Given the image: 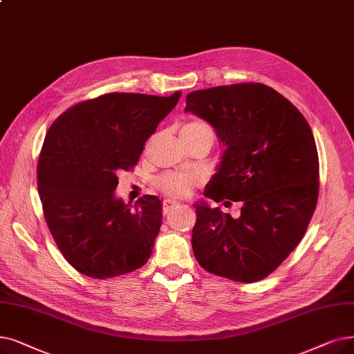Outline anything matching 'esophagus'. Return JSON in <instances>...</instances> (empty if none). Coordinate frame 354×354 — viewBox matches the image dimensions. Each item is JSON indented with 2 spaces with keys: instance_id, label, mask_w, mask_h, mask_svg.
Wrapping results in <instances>:
<instances>
[{
  "instance_id": "esophagus-1",
  "label": "esophagus",
  "mask_w": 354,
  "mask_h": 354,
  "mask_svg": "<svg viewBox=\"0 0 354 354\" xmlns=\"http://www.w3.org/2000/svg\"><path fill=\"white\" fill-rule=\"evenodd\" d=\"M178 207H182V204L179 201H176V199H165L163 201V214H167L171 212L174 208H178Z\"/></svg>"
}]
</instances>
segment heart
Listing matches in <instances>:
<instances>
[{
	"mask_svg": "<svg viewBox=\"0 0 354 354\" xmlns=\"http://www.w3.org/2000/svg\"><path fill=\"white\" fill-rule=\"evenodd\" d=\"M183 133H196V131H211V129L208 127V124L205 122L199 121V120H194L187 122L185 126L182 127ZM195 183V178L192 175L188 174H166L163 176L159 178L158 185L159 188L172 196H183L189 194L191 188L194 187Z\"/></svg>",
	"mask_w": 354,
	"mask_h": 354,
	"instance_id": "1",
	"label": "heart"
}]
</instances>
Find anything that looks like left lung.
Segmentation results:
<instances>
[{"instance_id":"1","label":"left lung","mask_w":354,"mask_h":354,"mask_svg":"<svg viewBox=\"0 0 354 354\" xmlns=\"http://www.w3.org/2000/svg\"><path fill=\"white\" fill-rule=\"evenodd\" d=\"M185 113L214 127L225 146L204 195L240 203L237 218L196 203L194 254L205 270L236 282L266 278L304 237L318 199V151L308 121L263 84L194 91Z\"/></svg>"}]
</instances>
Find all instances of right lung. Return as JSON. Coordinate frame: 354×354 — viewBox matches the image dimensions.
Wrapping results in <instances>:
<instances>
[{
	"label": "right lung",
	"mask_w": 354,
	"mask_h": 354,
	"mask_svg": "<svg viewBox=\"0 0 354 354\" xmlns=\"http://www.w3.org/2000/svg\"><path fill=\"white\" fill-rule=\"evenodd\" d=\"M182 95L105 94L73 105L44 137L37 188L46 223L68 262L85 276L114 278L142 268L162 225V201L133 207L115 196L117 174L133 167L145 143Z\"/></svg>",
	"instance_id": "add662e5"
}]
</instances>
